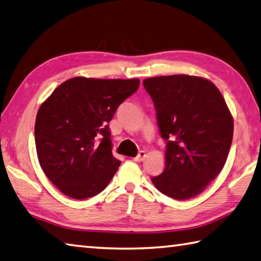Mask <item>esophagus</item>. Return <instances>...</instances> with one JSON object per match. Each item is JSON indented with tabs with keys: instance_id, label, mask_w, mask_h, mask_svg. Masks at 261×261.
Listing matches in <instances>:
<instances>
[{
	"instance_id": "1",
	"label": "esophagus",
	"mask_w": 261,
	"mask_h": 261,
	"mask_svg": "<svg viewBox=\"0 0 261 261\" xmlns=\"http://www.w3.org/2000/svg\"><path fill=\"white\" fill-rule=\"evenodd\" d=\"M145 155H146V154H145L144 151H140L139 154H137V155L135 156V158H133V160L140 162V161H142V160H143V159L145 158Z\"/></svg>"
}]
</instances>
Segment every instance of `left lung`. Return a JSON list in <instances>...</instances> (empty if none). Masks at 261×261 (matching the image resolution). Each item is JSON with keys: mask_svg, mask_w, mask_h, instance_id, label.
I'll list each match as a JSON object with an SVG mask.
<instances>
[{"mask_svg": "<svg viewBox=\"0 0 261 261\" xmlns=\"http://www.w3.org/2000/svg\"><path fill=\"white\" fill-rule=\"evenodd\" d=\"M167 141L166 166L151 180L175 200L200 194L218 176L233 140V118L222 93L201 77L173 75L143 81Z\"/></svg>", "mask_w": 261, "mask_h": 261, "instance_id": "1", "label": "left lung"}]
</instances>
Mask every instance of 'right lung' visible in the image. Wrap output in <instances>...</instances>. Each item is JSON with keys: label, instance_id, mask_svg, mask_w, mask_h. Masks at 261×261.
Listing matches in <instances>:
<instances>
[{"label": "right lung", "instance_id": "1", "mask_svg": "<svg viewBox=\"0 0 261 261\" xmlns=\"http://www.w3.org/2000/svg\"><path fill=\"white\" fill-rule=\"evenodd\" d=\"M139 80L75 77L39 108L35 143L44 174L63 194L83 200L105 190L120 161L112 155L109 122Z\"/></svg>", "mask_w": 261, "mask_h": 261}]
</instances>
